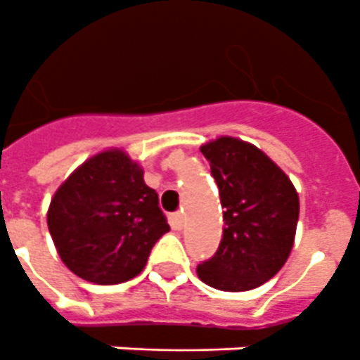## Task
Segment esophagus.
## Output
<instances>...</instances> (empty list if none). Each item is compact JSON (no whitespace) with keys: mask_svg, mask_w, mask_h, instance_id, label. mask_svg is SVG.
<instances>
[{"mask_svg":"<svg viewBox=\"0 0 360 360\" xmlns=\"http://www.w3.org/2000/svg\"><path fill=\"white\" fill-rule=\"evenodd\" d=\"M172 226L176 230H182L184 226V214L182 212H176V214L172 215Z\"/></svg>","mask_w":360,"mask_h":360,"instance_id":"1","label":"esophagus"}]
</instances>
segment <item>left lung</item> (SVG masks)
<instances>
[{
  "mask_svg": "<svg viewBox=\"0 0 360 360\" xmlns=\"http://www.w3.org/2000/svg\"><path fill=\"white\" fill-rule=\"evenodd\" d=\"M219 188L223 240L198 278L223 292H247L275 277L294 247L299 197L275 162L251 143L219 137L200 146Z\"/></svg>",
  "mask_w": 360,
  "mask_h": 360,
  "instance_id": "1",
  "label": "left lung"
}]
</instances>
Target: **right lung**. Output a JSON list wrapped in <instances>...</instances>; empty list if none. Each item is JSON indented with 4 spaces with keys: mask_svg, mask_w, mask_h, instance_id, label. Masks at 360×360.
<instances>
[{
    "mask_svg": "<svg viewBox=\"0 0 360 360\" xmlns=\"http://www.w3.org/2000/svg\"><path fill=\"white\" fill-rule=\"evenodd\" d=\"M48 229L65 266L94 284L137 277L169 225L158 193L126 152H100L61 184L48 208Z\"/></svg>",
    "mask_w": 360,
    "mask_h": 360,
    "instance_id": "1",
    "label": "right lung"
}]
</instances>
